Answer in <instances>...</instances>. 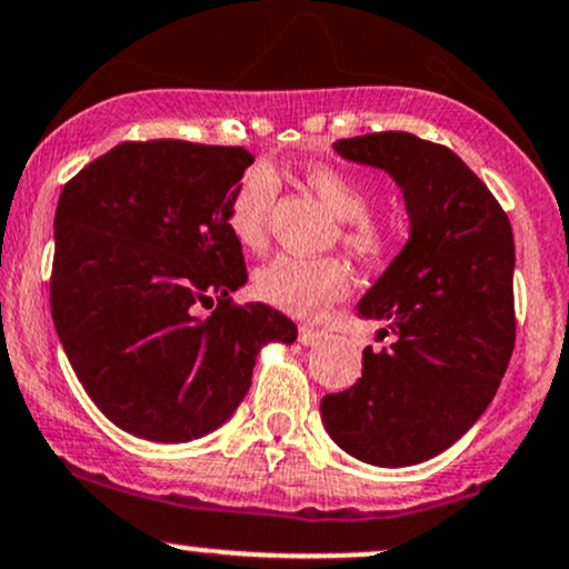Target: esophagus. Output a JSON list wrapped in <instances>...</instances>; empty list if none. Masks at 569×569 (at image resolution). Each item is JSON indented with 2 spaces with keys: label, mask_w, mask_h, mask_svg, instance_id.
<instances>
[{
  "label": "esophagus",
  "mask_w": 569,
  "mask_h": 569,
  "mask_svg": "<svg viewBox=\"0 0 569 569\" xmlns=\"http://www.w3.org/2000/svg\"><path fill=\"white\" fill-rule=\"evenodd\" d=\"M323 341V331H318V328H310V326H302L299 328V345L305 347H315Z\"/></svg>",
  "instance_id": "1"
}]
</instances>
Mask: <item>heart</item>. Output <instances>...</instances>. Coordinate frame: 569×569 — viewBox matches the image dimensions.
I'll return each instance as SVG.
<instances>
[{
    "label": "heart",
    "instance_id": "b5f03b06",
    "mask_svg": "<svg viewBox=\"0 0 569 569\" xmlns=\"http://www.w3.org/2000/svg\"><path fill=\"white\" fill-rule=\"evenodd\" d=\"M305 182L333 211V217L345 222L341 241L355 257L362 262H379L395 249L397 228L368 214L373 198L366 184L331 167L310 169ZM276 198L278 174L267 163H254L246 169L232 188L224 219H228L232 238L246 251L264 249L267 222H270ZM254 291L267 305L293 318H318L328 305L339 302L350 291V276H347V267L333 257L307 259L283 254L257 270Z\"/></svg>",
    "mask_w": 569,
    "mask_h": 569
}]
</instances>
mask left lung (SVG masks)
I'll list each match as a JSON object with an SVG mask.
<instances>
[{
	"instance_id": "obj_1",
	"label": "left lung",
	"mask_w": 569,
	"mask_h": 569,
	"mask_svg": "<svg viewBox=\"0 0 569 569\" xmlns=\"http://www.w3.org/2000/svg\"><path fill=\"white\" fill-rule=\"evenodd\" d=\"M341 159L385 169L408 211V243L360 299L385 350L320 400L326 432L371 467H413L475 427L515 350V236L485 182L453 150L408 132L337 140Z\"/></svg>"
}]
</instances>
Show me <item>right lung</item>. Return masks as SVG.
Segmentation results:
<instances>
[{
	"instance_id": "obj_1",
	"label": "right lung",
	"mask_w": 569,
	"mask_h": 569,
	"mask_svg": "<svg viewBox=\"0 0 569 569\" xmlns=\"http://www.w3.org/2000/svg\"><path fill=\"white\" fill-rule=\"evenodd\" d=\"M254 156L184 140L121 142L66 184L54 211V331L92 402L124 432L190 442L236 413L264 345L297 326L246 283L228 228ZM218 302L209 319L198 303Z\"/></svg>"
}]
</instances>
